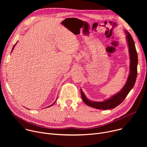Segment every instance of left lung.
Listing matches in <instances>:
<instances>
[{
	"label": "left lung",
	"instance_id": "8db88e82",
	"mask_svg": "<svg viewBox=\"0 0 147 147\" xmlns=\"http://www.w3.org/2000/svg\"><path fill=\"white\" fill-rule=\"evenodd\" d=\"M126 34L127 42L129 47V52L130 55V73L127 81L122 89L116 94L107 99L102 102L92 101L88 99L81 89V95L82 100L87 105L98 109L107 110L116 108L124 100L128 94L133 88L136 81L137 76V65H138V56L136 51L134 40L130 34L126 30H124Z\"/></svg>",
	"mask_w": 147,
	"mask_h": 147
}]
</instances>
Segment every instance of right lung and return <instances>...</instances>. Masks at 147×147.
<instances>
[{"mask_svg":"<svg viewBox=\"0 0 147 147\" xmlns=\"http://www.w3.org/2000/svg\"><path fill=\"white\" fill-rule=\"evenodd\" d=\"M17 42H16V44H17ZM16 44H15V45H14V46H13V49H12V51H11V52H12V51H13V49H14V47H15V45H16ZM56 100H57V99H56ZM56 101H55V102H54V103H52V105H50V106H49V107H52V105H53V104H54V103H55V102H56Z\"/></svg>","mask_w":147,"mask_h":147,"instance_id":"1","label":"right lung"}]
</instances>
